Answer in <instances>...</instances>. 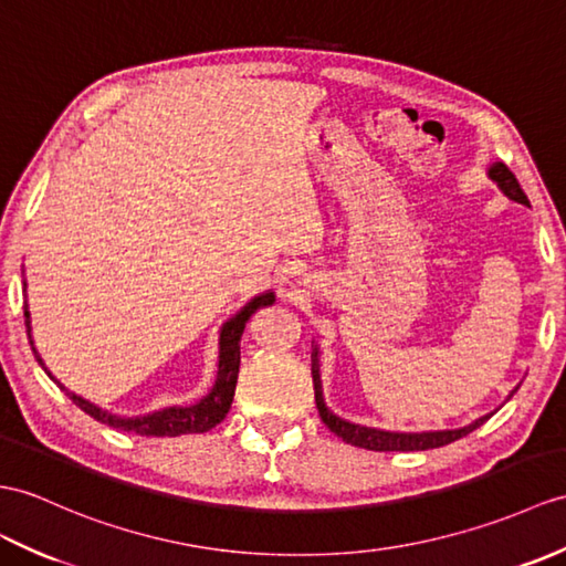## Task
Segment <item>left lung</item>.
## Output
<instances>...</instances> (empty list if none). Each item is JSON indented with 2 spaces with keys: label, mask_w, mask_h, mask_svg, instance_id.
I'll return each instance as SVG.
<instances>
[{
  "label": "left lung",
  "mask_w": 566,
  "mask_h": 566,
  "mask_svg": "<svg viewBox=\"0 0 566 566\" xmlns=\"http://www.w3.org/2000/svg\"><path fill=\"white\" fill-rule=\"evenodd\" d=\"M488 176L492 182H496V188L502 190L511 202H518L528 207V197L521 190L518 180L514 178V174L504 166V164H492ZM311 374H313V388H315V405H318V412L321 419L325 422V427L331 429L333 433H337L339 439L345 443L352 446H359V449L366 451H427V449H439V446L446 443H453L458 439L468 437L470 431H475L478 427H482L488 419L496 412L484 415L475 422H470L465 427H458V429H437V431H390V429H378V427H366V424H357V422H349V419L335 415L331 407L325 405L323 398V380H321V347L313 345L311 352ZM518 390V386L509 392V398L514 396Z\"/></svg>",
  "instance_id": "1"
}]
</instances>
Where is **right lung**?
I'll return each instance as SVG.
<instances>
[{"label": "right lung", "mask_w": 566, "mask_h": 566, "mask_svg": "<svg viewBox=\"0 0 566 566\" xmlns=\"http://www.w3.org/2000/svg\"><path fill=\"white\" fill-rule=\"evenodd\" d=\"M23 294H25V280H23ZM274 304V292L260 294L255 298L248 301V304L231 315V318L221 325L219 331V364H217V378L212 390L207 392L202 400H197L192 405H174V407H164V410H154L149 415H137V417H123V415H113L103 407L88 402L86 398L76 396L67 386H62L60 380L50 374L45 366L43 357L38 354L33 337H31V311H29V301H23V315H25V331H29V339L38 364L43 366L45 374L55 380V384L67 392L70 400L82 407L86 415H91L98 422L123 429V431H133L139 433V437H180V433H202L214 429L227 412L231 410L233 402V390H235V380H239V366H241V337L245 331V323L251 321V315L262 308V306H272Z\"/></svg>", "instance_id": "1"}]
</instances>
